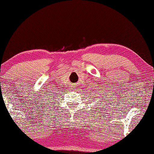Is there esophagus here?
<instances>
[{
	"label": "esophagus",
	"mask_w": 154,
	"mask_h": 154,
	"mask_svg": "<svg viewBox=\"0 0 154 154\" xmlns=\"http://www.w3.org/2000/svg\"><path fill=\"white\" fill-rule=\"evenodd\" d=\"M72 89H73V91H76V90H77L76 86H75V85H73V88H72Z\"/></svg>",
	"instance_id": "34e87169"
}]
</instances>
